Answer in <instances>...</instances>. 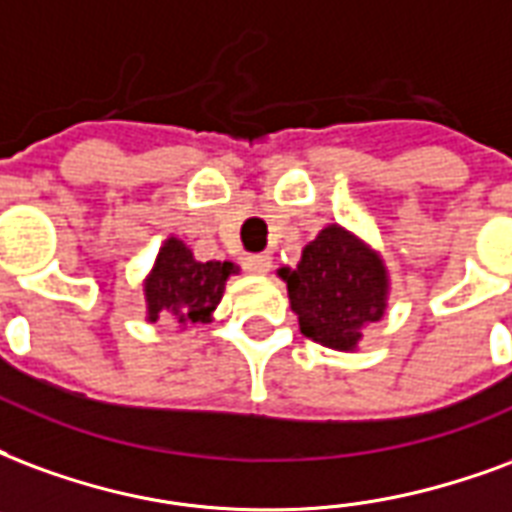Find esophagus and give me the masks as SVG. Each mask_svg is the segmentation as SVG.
Returning a JSON list of instances; mask_svg holds the SVG:
<instances>
[{"label": "esophagus", "mask_w": 512, "mask_h": 512, "mask_svg": "<svg viewBox=\"0 0 512 512\" xmlns=\"http://www.w3.org/2000/svg\"><path fill=\"white\" fill-rule=\"evenodd\" d=\"M244 268L249 274L263 276L271 271V255H246L244 257Z\"/></svg>", "instance_id": "1"}]
</instances>
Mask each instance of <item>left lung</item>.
Listing matches in <instances>:
<instances>
[{"mask_svg":"<svg viewBox=\"0 0 512 512\" xmlns=\"http://www.w3.org/2000/svg\"><path fill=\"white\" fill-rule=\"evenodd\" d=\"M301 333L331 350L352 352L363 328L388 309L391 279L377 249L342 225L323 227L295 268H279Z\"/></svg>","mask_w":512,"mask_h":512,"instance_id":"obj_1","label":"left lung"}]
</instances>
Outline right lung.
I'll use <instances>...</instances> for the list:
<instances>
[{
	"label": "right lung",
	"mask_w": 512,
	"mask_h": 512,
	"mask_svg": "<svg viewBox=\"0 0 512 512\" xmlns=\"http://www.w3.org/2000/svg\"><path fill=\"white\" fill-rule=\"evenodd\" d=\"M233 274H238L236 263H200L181 238H165L149 276L143 279L146 320L157 323L160 317H173L184 331L192 325L211 323L214 309L225 295L227 279Z\"/></svg>",
	"instance_id": "1"
}]
</instances>
